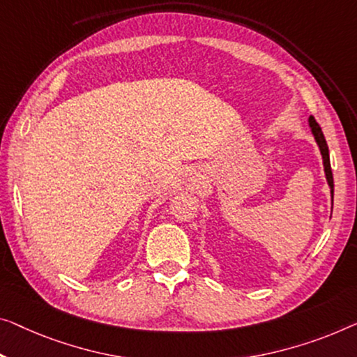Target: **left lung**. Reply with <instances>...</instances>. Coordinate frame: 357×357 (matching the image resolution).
Returning <instances> with one entry per match:
<instances>
[{"label":"left lung","mask_w":357,"mask_h":357,"mask_svg":"<svg viewBox=\"0 0 357 357\" xmlns=\"http://www.w3.org/2000/svg\"><path fill=\"white\" fill-rule=\"evenodd\" d=\"M310 126L312 128V135H314L319 149H321L322 158H324V169H326V176L328 181V185H331V192H332V200H333V174H332V168H331V157H328V146L326 137H324V132L319 126L317 121L314 120V116H310Z\"/></svg>","instance_id":"1"}]
</instances>
